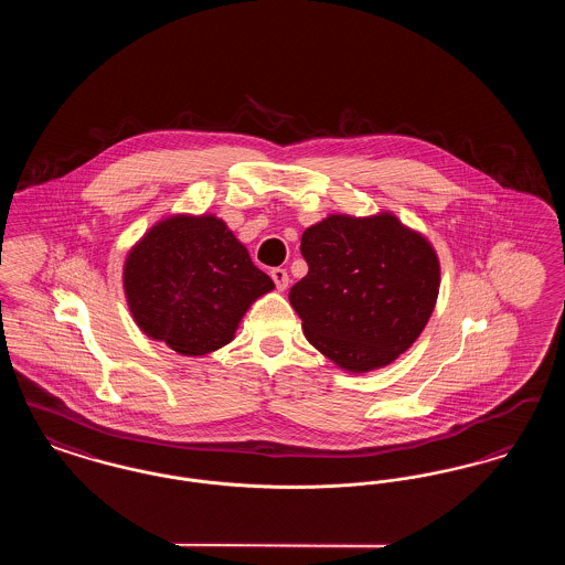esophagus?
Wrapping results in <instances>:
<instances>
[{
  "mask_svg": "<svg viewBox=\"0 0 565 565\" xmlns=\"http://www.w3.org/2000/svg\"><path fill=\"white\" fill-rule=\"evenodd\" d=\"M270 277H273L277 290H286L288 284H290V277H288V270L286 269H273L270 270Z\"/></svg>",
  "mask_w": 565,
  "mask_h": 565,
  "instance_id": "1",
  "label": "esophagus"
}]
</instances>
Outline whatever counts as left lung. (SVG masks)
<instances>
[{
    "mask_svg": "<svg viewBox=\"0 0 565 565\" xmlns=\"http://www.w3.org/2000/svg\"><path fill=\"white\" fill-rule=\"evenodd\" d=\"M309 273L290 302L307 341L348 373L392 364L436 307L440 263L431 243L390 212L330 214L300 237Z\"/></svg>",
    "mask_w": 565,
    "mask_h": 565,
    "instance_id": "8db88e82",
    "label": "left lung"
}]
</instances>
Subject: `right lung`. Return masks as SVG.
<instances>
[{"label":"right lung","instance_id":"obj_1","mask_svg":"<svg viewBox=\"0 0 565 565\" xmlns=\"http://www.w3.org/2000/svg\"><path fill=\"white\" fill-rule=\"evenodd\" d=\"M122 288L143 334L182 355L228 345L275 284L212 214L162 217L127 254Z\"/></svg>","mask_w":565,"mask_h":565}]
</instances>
